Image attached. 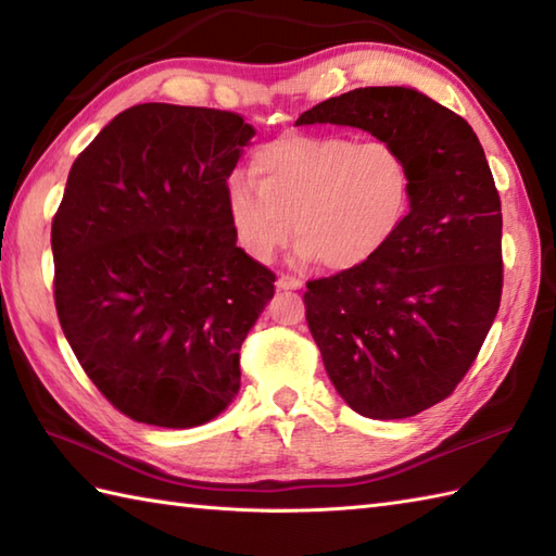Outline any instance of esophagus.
<instances>
[{
  "label": "esophagus",
  "mask_w": 556,
  "mask_h": 556,
  "mask_svg": "<svg viewBox=\"0 0 556 556\" xmlns=\"http://www.w3.org/2000/svg\"><path fill=\"white\" fill-rule=\"evenodd\" d=\"M301 287H303V281L296 279V277L281 275V277L277 279V289H281V291H293V289H301Z\"/></svg>",
  "instance_id": "obj_1"
}]
</instances>
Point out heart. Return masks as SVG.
Masks as SVG:
<instances>
[{
	"label": "heart",
	"mask_w": 556,
	"mask_h": 556,
	"mask_svg": "<svg viewBox=\"0 0 556 556\" xmlns=\"http://www.w3.org/2000/svg\"><path fill=\"white\" fill-rule=\"evenodd\" d=\"M251 179L233 176L224 205L236 243L260 265L271 263L293 231L301 260L356 269L384 251L413 203L410 164L387 140L279 136L253 152Z\"/></svg>",
	"instance_id": "1"
}]
</instances>
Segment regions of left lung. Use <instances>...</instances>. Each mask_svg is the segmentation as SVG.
<instances>
[{"label":"left lung","instance_id":"left-lung-1","mask_svg":"<svg viewBox=\"0 0 556 556\" xmlns=\"http://www.w3.org/2000/svg\"><path fill=\"white\" fill-rule=\"evenodd\" d=\"M394 143L410 212L384 251L308 281L305 320L339 396L365 418L440 404L464 380L502 301V203L464 116L401 86L356 88L299 116Z\"/></svg>","mask_w":556,"mask_h":556}]
</instances>
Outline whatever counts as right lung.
Wrapping results in <instances>:
<instances>
[{"mask_svg":"<svg viewBox=\"0 0 556 556\" xmlns=\"http://www.w3.org/2000/svg\"><path fill=\"white\" fill-rule=\"evenodd\" d=\"M253 136L233 112L146 102L116 114L68 172L52 219L59 325L136 422L195 428L239 394L241 344L275 296L224 205Z\"/></svg>","mask_w":556,"mask_h":556,"instance_id":"add662e5","label":"right lung"}]
</instances>
